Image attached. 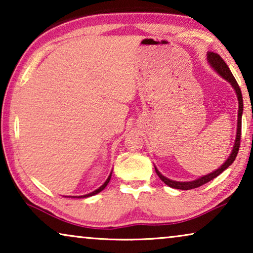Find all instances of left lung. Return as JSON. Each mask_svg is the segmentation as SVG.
Segmentation results:
<instances>
[{
	"label": "left lung",
	"instance_id": "1",
	"mask_svg": "<svg viewBox=\"0 0 253 253\" xmlns=\"http://www.w3.org/2000/svg\"><path fill=\"white\" fill-rule=\"evenodd\" d=\"M207 62H209L210 67L213 69L214 71L216 72L220 77H222L224 81H227L229 84L231 85V87L234 88L235 93H236V98L238 101V113H237V130H236V138H235L234 145H233V150H231L229 157L227 158V160L223 162L222 165L220 166L219 168L215 169V170L210 172V174L203 175L200 177L193 179V181H188V182H179V181H172V179L166 177L161 174L160 171L158 170V168L155 167V172H157L159 177L165 184H167L168 186L174 189H179V190H191L195 188H198V186H202L205 183L212 181L213 178H215L216 176H219L221 172L226 170V169L229 167V166L233 164L235 161V159L237 157L238 153V148H240V143H241V130H242V114H243V98H242V92L240 86H238L236 79L234 78L233 74L228 68V65L226 64L222 58H221L220 55H217L215 53H207Z\"/></svg>",
	"mask_w": 253,
	"mask_h": 253
}]
</instances>
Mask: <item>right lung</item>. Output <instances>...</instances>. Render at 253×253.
Returning <instances> with one entry per match:
<instances>
[{
    "instance_id": "obj_1",
    "label": "right lung",
    "mask_w": 253,
    "mask_h": 253,
    "mask_svg": "<svg viewBox=\"0 0 253 253\" xmlns=\"http://www.w3.org/2000/svg\"><path fill=\"white\" fill-rule=\"evenodd\" d=\"M112 174H113V171H110V174H109V176H108V178L106 179V182L103 183V184L100 186L99 189H96V190H94V191L93 192H89V193H87V195H83V196H75L74 198H87V197H91V196H94V195H96V193H99V192H101L103 189L106 188L107 186V184H108L109 183V181H110V178H112Z\"/></svg>"
}]
</instances>
